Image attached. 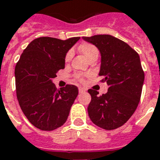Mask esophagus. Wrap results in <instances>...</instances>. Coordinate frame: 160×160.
Masks as SVG:
<instances>
[{
    "label": "esophagus",
    "mask_w": 160,
    "mask_h": 160,
    "mask_svg": "<svg viewBox=\"0 0 160 160\" xmlns=\"http://www.w3.org/2000/svg\"><path fill=\"white\" fill-rule=\"evenodd\" d=\"M85 91H86V90H85V88H81V87L79 88V92H80V93L85 92Z\"/></svg>",
    "instance_id": "obj_1"
}]
</instances>
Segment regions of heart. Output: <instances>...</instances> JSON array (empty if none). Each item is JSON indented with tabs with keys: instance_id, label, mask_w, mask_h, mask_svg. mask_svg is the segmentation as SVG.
Segmentation results:
<instances>
[{
	"instance_id": "heart-1",
	"label": "heart",
	"mask_w": 160,
	"mask_h": 160,
	"mask_svg": "<svg viewBox=\"0 0 160 160\" xmlns=\"http://www.w3.org/2000/svg\"><path fill=\"white\" fill-rule=\"evenodd\" d=\"M79 50L81 53L84 55L86 59L88 60L91 59L93 57H98V55H99V51H98V49L95 47L94 45L92 44H90V43H83L81 44L79 47ZM70 57H71V52H68L65 55V61L67 62L69 60H70ZM75 78L77 79L78 80H80L82 82L83 81V76L80 74H76L75 75Z\"/></svg>"
}]
</instances>
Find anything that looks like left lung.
Wrapping results in <instances>:
<instances>
[{
  "mask_svg": "<svg viewBox=\"0 0 160 160\" xmlns=\"http://www.w3.org/2000/svg\"><path fill=\"white\" fill-rule=\"evenodd\" d=\"M82 38L99 49V75L104 76L101 81L109 86L108 92L100 96L97 90H88L91 95L88 106L90 119L106 130L117 129L129 120L140 100L144 73L139 55L128 44L110 35Z\"/></svg>",
  "mask_w": 160,
  "mask_h": 160,
  "instance_id": "left-lung-1",
  "label": "left lung"
}]
</instances>
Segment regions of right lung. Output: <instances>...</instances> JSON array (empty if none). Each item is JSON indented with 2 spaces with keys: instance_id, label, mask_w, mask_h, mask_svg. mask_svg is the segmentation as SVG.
Returning a JSON list of instances; mask_svg holds the SVG:
<instances>
[{
  "instance_id": "obj_1",
  "label": "right lung",
  "mask_w": 160,
  "mask_h": 160,
  "mask_svg": "<svg viewBox=\"0 0 160 160\" xmlns=\"http://www.w3.org/2000/svg\"><path fill=\"white\" fill-rule=\"evenodd\" d=\"M79 39H35L24 50L16 64L15 77L19 105L37 129L54 130L65 124L69 116L78 88L67 85L57 90L52 79L65 68L66 53Z\"/></svg>"
}]
</instances>
